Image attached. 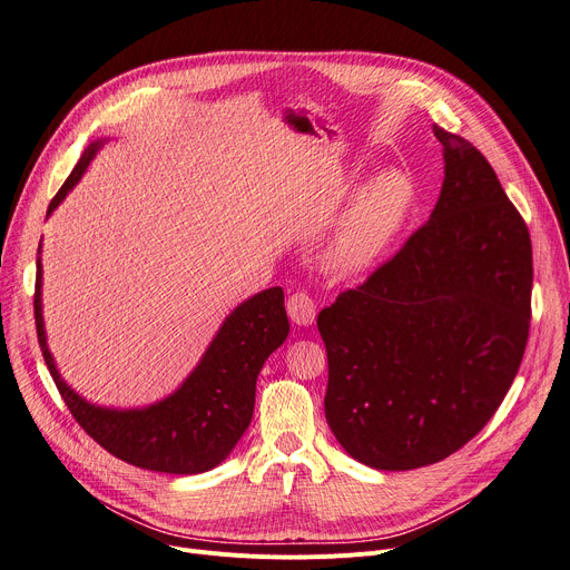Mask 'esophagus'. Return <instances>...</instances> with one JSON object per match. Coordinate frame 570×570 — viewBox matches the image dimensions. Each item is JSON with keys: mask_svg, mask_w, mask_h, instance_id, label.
<instances>
[{"mask_svg": "<svg viewBox=\"0 0 570 570\" xmlns=\"http://www.w3.org/2000/svg\"><path fill=\"white\" fill-rule=\"evenodd\" d=\"M286 309L293 323L297 325H312L316 318V305L312 297L305 291H295L288 295L286 301Z\"/></svg>", "mask_w": 570, "mask_h": 570, "instance_id": "esophagus-1", "label": "esophagus"}]
</instances>
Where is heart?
I'll list each match as a JSON object with an SVG mask.
<instances>
[{
    "label": "heart",
    "instance_id": "1",
    "mask_svg": "<svg viewBox=\"0 0 570 570\" xmlns=\"http://www.w3.org/2000/svg\"><path fill=\"white\" fill-rule=\"evenodd\" d=\"M413 205V185L400 170H387L355 194L333 237L325 263L335 273L351 275L372 267L395 243Z\"/></svg>",
    "mask_w": 570,
    "mask_h": 570
}]
</instances>
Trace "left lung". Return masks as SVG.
<instances>
[{"label": "left lung", "mask_w": 570, "mask_h": 570, "mask_svg": "<svg viewBox=\"0 0 570 570\" xmlns=\"http://www.w3.org/2000/svg\"><path fill=\"white\" fill-rule=\"evenodd\" d=\"M434 136L445 177L430 222L316 318L327 425L383 471L441 462L481 432L529 340V228L469 140Z\"/></svg>", "instance_id": "obj_1"}]
</instances>
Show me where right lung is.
<instances>
[{"mask_svg": "<svg viewBox=\"0 0 570 570\" xmlns=\"http://www.w3.org/2000/svg\"><path fill=\"white\" fill-rule=\"evenodd\" d=\"M101 142H92L48 205V215L76 187ZM41 249V247H39ZM37 337L50 376L76 423L127 464L161 473H203L222 464L252 423L256 379L267 355L288 335L284 291L267 288L235 307L198 367L177 391L147 409L115 411L85 402L59 376L41 316V258L35 291Z\"/></svg>", "mask_w": 570, "mask_h": 570, "instance_id": "obj_1", "label": "right lung"}]
</instances>
